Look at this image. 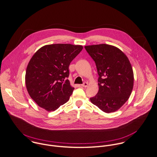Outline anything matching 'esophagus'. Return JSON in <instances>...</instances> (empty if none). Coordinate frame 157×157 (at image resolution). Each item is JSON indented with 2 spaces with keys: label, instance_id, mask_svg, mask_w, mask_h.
<instances>
[{
  "label": "esophagus",
  "instance_id": "34e87169",
  "mask_svg": "<svg viewBox=\"0 0 157 157\" xmlns=\"http://www.w3.org/2000/svg\"><path fill=\"white\" fill-rule=\"evenodd\" d=\"M87 86H88V83H87V82H84V83L81 85V86L83 87H87Z\"/></svg>",
  "mask_w": 157,
  "mask_h": 157
}]
</instances>
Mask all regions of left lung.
Wrapping results in <instances>:
<instances>
[{"label": "left lung", "mask_w": 157, "mask_h": 157, "mask_svg": "<svg viewBox=\"0 0 157 157\" xmlns=\"http://www.w3.org/2000/svg\"><path fill=\"white\" fill-rule=\"evenodd\" d=\"M95 63L99 90L90 101L105 113L113 112L129 98L133 87V72L125 54L107 44L84 47Z\"/></svg>", "instance_id": "1"}]
</instances>
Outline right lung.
Instances as JSON below:
<instances>
[{
	"instance_id": "right-lung-1",
	"label": "right lung",
	"mask_w": 157,
	"mask_h": 157,
	"mask_svg": "<svg viewBox=\"0 0 157 157\" xmlns=\"http://www.w3.org/2000/svg\"><path fill=\"white\" fill-rule=\"evenodd\" d=\"M82 48V45L68 44L47 45L32 56L27 67L25 84L39 107L54 111L68 101L75 89L67 79L68 67Z\"/></svg>"
}]
</instances>
